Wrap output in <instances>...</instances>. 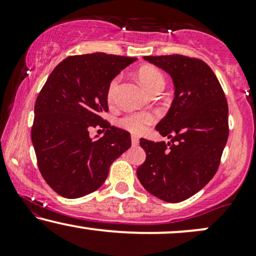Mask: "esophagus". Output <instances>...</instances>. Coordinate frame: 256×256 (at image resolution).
I'll return each mask as SVG.
<instances>
[{"label": "esophagus", "mask_w": 256, "mask_h": 256, "mask_svg": "<svg viewBox=\"0 0 256 256\" xmlns=\"http://www.w3.org/2000/svg\"><path fill=\"white\" fill-rule=\"evenodd\" d=\"M131 142H132V144H138V142H140V138H138L136 134H132Z\"/></svg>", "instance_id": "esophagus-1"}]
</instances>
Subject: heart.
Listing matches in <instances>:
<instances>
[{
	"label": "heart",
	"instance_id": "obj_1",
	"mask_svg": "<svg viewBox=\"0 0 256 256\" xmlns=\"http://www.w3.org/2000/svg\"><path fill=\"white\" fill-rule=\"evenodd\" d=\"M138 80L143 85V88L148 92L154 94L156 91H161L165 86V77L162 72L155 66L146 64L138 68L137 71ZM120 77L112 79L107 89V100L108 102H113L116 98V91H118ZM156 116L152 112H142V113H128L119 120V125L126 128L128 131L134 134H140L146 128V126L155 122Z\"/></svg>",
	"mask_w": 256,
	"mask_h": 256
}]
</instances>
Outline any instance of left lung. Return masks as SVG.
Returning <instances> with one entry per match:
<instances>
[{"instance_id":"left-lung-1","label":"left lung","mask_w":256,"mask_h":256,"mask_svg":"<svg viewBox=\"0 0 256 256\" xmlns=\"http://www.w3.org/2000/svg\"><path fill=\"white\" fill-rule=\"evenodd\" d=\"M171 76L174 98L156 125L171 142L140 138L146 161L137 168L144 189L166 202H180L214 177L228 137V107L218 78L200 58L144 56Z\"/></svg>"}]
</instances>
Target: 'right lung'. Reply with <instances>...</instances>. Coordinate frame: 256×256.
<instances>
[{"label": "right lung", "mask_w": 256, "mask_h": 256, "mask_svg": "<svg viewBox=\"0 0 256 256\" xmlns=\"http://www.w3.org/2000/svg\"><path fill=\"white\" fill-rule=\"evenodd\" d=\"M134 61L104 52L68 56L38 94L32 144L40 174L60 196L78 198L98 190L113 161L131 146L130 132L110 126L102 114L112 79ZM96 126L105 136L91 140L88 130Z\"/></svg>", "instance_id": "obj_1"}]
</instances>
